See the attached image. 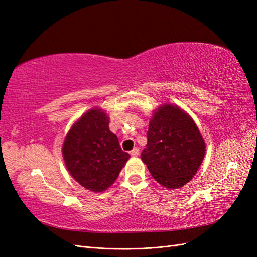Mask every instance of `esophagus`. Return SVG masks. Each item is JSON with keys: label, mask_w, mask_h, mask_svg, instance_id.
I'll use <instances>...</instances> for the list:
<instances>
[{"label": "esophagus", "mask_w": 257, "mask_h": 257, "mask_svg": "<svg viewBox=\"0 0 257 257\" xmlns=\"http://www.w3.org/2000/svg\"><path fill=\"white\" fill-rule=\"evenodd\" d=\"M131 155L133 158H137L138 155H139V149H138V148H134V149L131 151Z\"/></svg>", "instance_id": "34e87169"}]
</instances>
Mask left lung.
I'll return each instance as SVG.
<instances>
[{
    "mask_svg": "<svg viewBox=\"0 0 257 257\" xmlns=\"http://www.w3.org/2000/svg\"><path fill=\"white\" fill-rule=\"evenodd\" d=\"M142 161L164 188H182L195 176L206 154L199 128L180 107L162 104L155 109L147 132Z\"/></svg>",
    "mask_w": 257,
    "mask_h": 257,
    "instance_id": "obj_1",
    "label": "left lung"
}]
</instances>
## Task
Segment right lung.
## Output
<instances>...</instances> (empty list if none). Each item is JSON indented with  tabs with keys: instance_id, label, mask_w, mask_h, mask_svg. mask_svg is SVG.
Here are the masks:
<instances>
[{
	"instance_id": "right-lung-1",
	"label": "right lung",
	"mask_w": 257,
	"mask_h": 257,
	"mask_svg": "<svg viewBox=\"0 0 257 257\" xmlns=\"http://www.w3.org/2000/svg\"><path fill=\"white\" fill-rule=\"evenodd\" d=\"M62 154L71 176L94 193L111 186L131 158L109 130V116L97 107L84 112L69 128Z\"/></svg>"
}]
</instances>
